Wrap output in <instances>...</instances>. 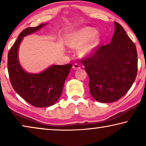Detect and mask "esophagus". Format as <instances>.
Segmentation results:
<instances>
[{"mask_svg": "<svg viewBox=\"0 0 146 146\" xmlns=\"http://www.w3.org/2000/svg\"><path fill=\"white\" fill-rule=\"evenodd\" d=\"M80 68V66L78 64H75L73 66V69L74 70H78V69Z\"/></svg>", "mask_w": 146, "mask_h": 146, "instance_id": "obj_1", "label": "esophagus"}]
</instances>
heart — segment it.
I'll return each instance as SVG.
<instances>
[{"label": "heart", "mask_w": 146, "mask_h": 146, "mask_svg": "<svg viewBox=\"0 0 146 146\" xmlns=\"http://www.w3.org/2000/svg\"><path fill=\"white\" fill-rule=\"evenodd\" d=\"M97 31L90 27H85L74 32L67 40L68 45L71 48L79 49L78 53L82 56H88L97 51L100 44V37Z\"/></svg>", "instance_id": "b5f03b06"}]
</instances>
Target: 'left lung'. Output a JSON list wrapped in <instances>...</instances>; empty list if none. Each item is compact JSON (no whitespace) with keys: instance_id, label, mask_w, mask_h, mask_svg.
Listing matches in <instances>:
<instances>
[{"instance_id":"1","label":"left lung","mask_w":146,"mask_h":146,"mask_svg":"<svg viewBox=\"0 0 146 146\" xmlns=\"http://www.w3.org/2000/svg\"><path fill=\"white\" fill-rule=\"evenodd\" d=\"M110 44L99 46L82 60L90 77V93L98 102L111 103L122 98L134 83L138 70L135 44L117 22Z\"/></svg>"}]
</instances>
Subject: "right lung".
<instances>
[{"instance_id":"add662e5","label":"right lung","mask_w":146,"mask_h":146,"mask_svg":"<svg viewBox=\"0 0 146 146\" xmlns=\"http://www.w3.org/2000/svg\"><path fill=\"white\" fill-rule=\"evenodd\" d=\"M47 24H41L22 31L9 49L8 56V70L12 87L26 102L38 108L49 107L57 102L72 67L71 64L51 65L38 73L26 72L22 67L18 53L24 37L35 33Z\"/></svg>"}]
</instances>
